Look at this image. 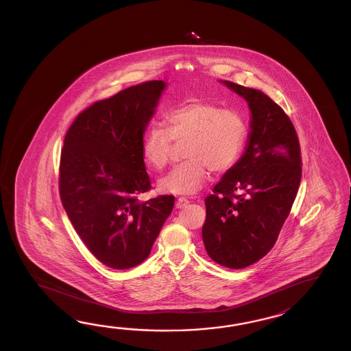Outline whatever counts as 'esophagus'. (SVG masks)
Instances as JSON below:
<instances>
[{"label":"esophagus","mask_w":351,"mask_h":351,"mask_svg":"<svg viewBox=\"0 0 351 351\" xmlns=\"http://www.w3.org/2000/svg\"><path fill=\"white\" fill-rule=\"evenodd\" d=\"M188 203H189V201H188L186 198H184V197H180V198H178L177 202H176V207L179 209L184 208V207L188 206Z\"/></svg>","instance_id":"34e87169"}]
</instances>
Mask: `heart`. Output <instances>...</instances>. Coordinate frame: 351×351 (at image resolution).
Wrapping results in <instances>:
<instances>
[{"label": "heart", "instance_id": "obj_1", "mask_svg": "<svg viewBox=\"0 0 351 351\" xmlns=\"http://www.w3.org/2000/svg\"><path fill=\"white\" fill-rule=\"evenodd\" d=\"M165 129L150 128L142 141V157L153 169L165 168L172 141L183 142L182 163L159 180V189L192 195L213 173L227 172L237 162L246 141V123L239 112L199 99L188 100L165 115Z\"/></svg>", "mask_w": 351, "mask_h": 351}]
</instances>
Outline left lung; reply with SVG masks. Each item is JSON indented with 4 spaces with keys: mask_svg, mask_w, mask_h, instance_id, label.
Instances as JSON below:
<instances>
[{
    "mask_svg": "<svg viewBox=\"0 0 351 351\" xmlns=\"http://www.w3.org/2000/svg\"><path fill=\"white\" fill-rule=\"evenodd\" d=\"M221 82L246 100L250 133L242 157L204 201L202 239L213 261L245 269L276 243L298 194L301 153L291 120L271 97L261 90Z\"/></svg>",
    "mask_w": 351,
    "mask_h": 351,
    "instance_id": "8db88e82",
    "label": "left lung"
}]
</instances>
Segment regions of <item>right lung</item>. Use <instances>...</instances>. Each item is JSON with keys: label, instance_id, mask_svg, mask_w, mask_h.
I'll return each mask as SVG.
<instances>
[{"label": "right lung", "instance_id": "add662e5", "mask_svg": "<svg viewBox=\"0 0 351 351\" xmlns=\"http://www.w3.org/2000/svg\"><path fill=\"white\" fill-rule=\"evenodd\" d=\"M165 86L163 80L143 82L97 101L65 135L62 206L85 246L110 269L142 263L174 206L173 195L138 199L150 189L142 141Z\"/></svg>", "mask_w": 351, "mask_h": 351}]
</instances>
